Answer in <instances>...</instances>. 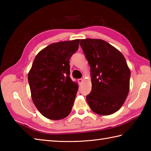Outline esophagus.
Returning <instances> with one entry per match:
<instances>
[{"label":"esophagus","instance_id":"obj_1","mask_svg":"<svg viewBox=\"0 0 151 151\" xmlns=\"http://www.w3.org/2000/svg\"><path fill=\"white\" fill-rule=\"evenodd\" d=\"M83 78H79V79H78V82L79 83V84H81V83L83 82Z\"/></svg>","mask_w":151,"mask_h":151}]
</instances>
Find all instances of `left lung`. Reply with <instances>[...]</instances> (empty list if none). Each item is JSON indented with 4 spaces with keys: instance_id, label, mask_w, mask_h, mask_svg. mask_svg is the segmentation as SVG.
I'll return each instance as SVG.
<instances>
[{
    "instance_id": "left-lung-1",
    "label": "left lung",
    "mask_w": 151,
    "mask_h": 151,
    "mask_svg": "<svg viewBox=\"0 0 151 151\" xmlns=\"http://www.w3.org/2000/svg\"><path fill=\"white\" fill-rule=\"evenodd\" d=\"M80 45L90 65L92 88L86 96L95 113L108 115L123 106L129 92L130 70L122 53L106 41L81 40Z\"/></svg>"
}]
</instances>
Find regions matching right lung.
Segmentation results:
<instances>
[{"mask_svg":"<svg viewBox=\"0 0 151 151\" xmlns=\"http://www.w3.org/2000/svg\"><path fill=\"white\" fill-rule=\"evenodd\" d=\"M79 42L49 45L37 54L28 73L34 104L49 119H62L71 111L78 87L70 78L69 59L78 49Z\"/></svg>","mask_w":151,"mask_h":151,"instance_id":"add662e5","label":"right lung"}]
</instances>
